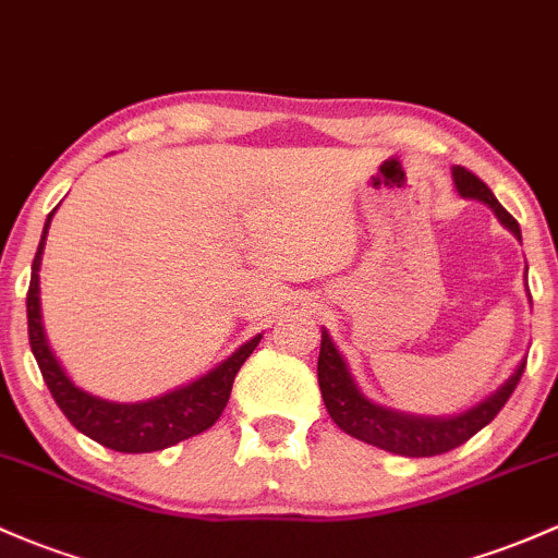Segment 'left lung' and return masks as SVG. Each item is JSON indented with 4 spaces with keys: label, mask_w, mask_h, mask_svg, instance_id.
Returning a JSON list of instances; mask_svg holds the SVG:
<instances>
[{
    "label": "left lung",
    "mask_w": 558,
    "mask_h": 558,
    "mask_svg": "<svg viewBox=\"0 0 558 558\" xmlns=\"http://www.w3.org/2000/svg\"><path fill=\"white\" fill-rule=\"evenodd\" d=\"M452 181L458 194L463 199L484 202L497 215L502 226L513 233L521 242V229L517 220L511 218L506 207L495 199L493 191L487 183L478 181L473 172L465 167H452ZM526 277V274H524ZM532 303V298H530ZM524 359L517 364L508 380L497 386L489 397L469 407L460 415L449 417H428V415H410V412L391 410V407L375 404L362 393V388L353 380L349 364H345L343 353L335 349L332 338L325 327H322V349H319V364H316V375H319V388L325 407L338 428L353 436L359 441L386 449V452L404 454V458H430V454L449 452V449L465 445L473 434L484 428L489 421H495L497 412L502 410L508 399H511L513 388L519 386L521 373H524Z\"/></svg>",
    "instance_id": "left-lung-1"
}]
</instances>
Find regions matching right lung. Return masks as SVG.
Returning a JSON list of instances; mask_svg holds the SVG:
<instances>
[{"mask_svg": "<svg viewBox=\"0 0 558 558\" xmlns=\"http://www.w3.org/2000/svg\"><path fill=\"white\" fill-rule=\"evenodd\" d=\"M56 209L45 220V231H41L37 255H34L32 263V284H28L26 295L28 343H32L34 359H37L41 377H45L56 404L61 407V412L76 430H82V434L98 441V445L117 449V452H157V449H167L207 430L209 425L218 421L226 404H229L233 377L242 369V364L247 362L250 353L255 351V345L260 343L263 335H255L247 343L239 345L231 356L215 364L209 373L185 383V386L172 388V391L161 393V397L135 401V404L93 397V393L76 386L65 375L63 364L58 362L50 343H47L45 325H41L39 266Z\"/></svg>", "mask_w": 558, "mask_h": 558, "instance_id": "add662e5", "label": "right lung"}]
</instances>
